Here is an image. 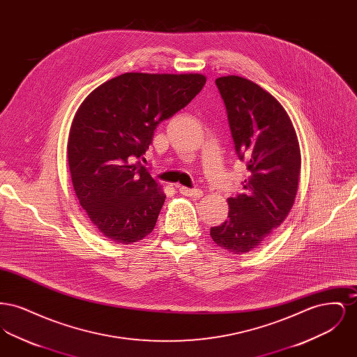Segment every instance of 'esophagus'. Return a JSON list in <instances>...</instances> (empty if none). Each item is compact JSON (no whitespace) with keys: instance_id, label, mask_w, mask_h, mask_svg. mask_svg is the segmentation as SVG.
Listing matches in <instances>:
<instances>
[{"instance_id":"esophagus-1","label":"esophagus","mask_w":357,"mask_h":357,"mask_svg":"<svg viewBox=\"0 0 357 357\" xmlns=\"http://www.w3.org/2000/svg\"><path fill=\"white\" fill-rule=\"evenodd\" d=\"M179 192L185 197H191V198H195V199H199L204 197V191L197 188V190H191V188H187V187L179 186Z\"/></svg>"}]
</instances>
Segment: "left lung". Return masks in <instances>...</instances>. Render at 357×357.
Returning <instances> with one entry per match:
<instances>
[{
    "label": "left lung",
    "instance_id": "left-lung-1",
    "mask_svg": "<svg viewBox=\"0 0 357 357\" xmlns=\"http://www.w3.org/2000/svg\"><path fill=\"white\" fill-rule=\"evenodd\" d=\"M226 105L236 151L250 172L243 194L229 198V220L210 230L213 241L233 255L262 245L293 207L301 151L285 108L268 91L239 76L215 80Z\"/></svg>",
    "mask_w": 357,
    "mask_h": 357
}]
</instances>
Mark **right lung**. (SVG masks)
Here are the masks:
<instances>
[{"label": "right lung", "mask_w": 357, "mask_h": 357, "mask_svg": "<svg viewBox=\"0 0 357 357\" xmlns=\"http://www.w3.org/2000/svg\"><path fill=\"white\" fill-rule=\"evenodd\" d=\"M199 73L128 72L93 89L69 130V171L76 197L104 237L132 243L155 227L166 195L136 159L158 124L204 88Z\"/></svg>", "instance_id": "obj_1"}]
</instances>
